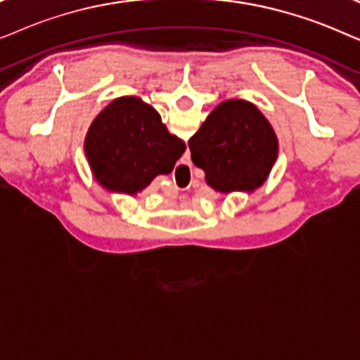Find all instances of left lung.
I'll list each match as a JSON object with an SVG mask.
<instances>
[{"label":"left lung","instance_id":"left-lung-1","mask_svg":"<svg viewBox=\"0 0 360 360\" xmlns=\"http://www.w3.org/2000/svg\"><path fill=\"white\" fill-rule=\"evenodd\" d=\"M193 164L218 193L260 188L278 157V139L267 117L245 100L214 108L188 141Z\"/></svg>","mask_w":360,"mask_h":360}]
</instances>
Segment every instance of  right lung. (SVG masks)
Masks as SVG:
<instances>
[{"instance_id": "1", "label": "right lung", "mask_w": 360, "mask_h": 360, "mask_svg": "<svg viewBox=\"0 0 360 360\" xmlns=\"http://www.w3.org/2000/svg\"><path fill=\"white\" fill-rule=\"evenodd\" d=\"M83 147L98 184L129 196L141 193L157 175H169L186 149L139 96H120L103 108Z\"/></svg>"}]
</instances>
